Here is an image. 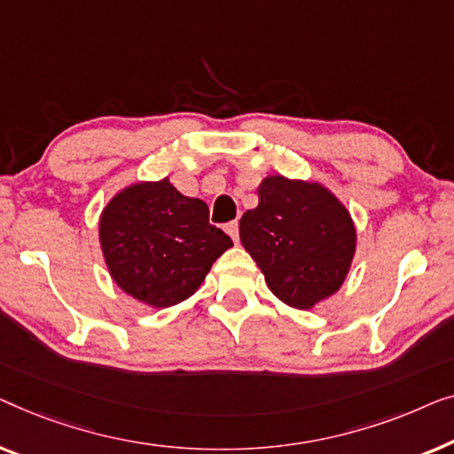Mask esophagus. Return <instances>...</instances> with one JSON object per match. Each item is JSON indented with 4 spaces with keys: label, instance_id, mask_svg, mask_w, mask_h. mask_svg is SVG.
Listing matches in <instances>:
<instances>
[{
    "label": "esophagus",
    "instance_id": "esophagus-1",
    "mask_svg": "<svg viewBox=\"0 0 454 454\" xmlns=\"http://www.w3.org/2000/svg\"><path fill=\"white\" fill-rule=\"evenodd\" d=\"M226 232L230 234V239H232L234 242H239V222H228Z\"/></svg>",
    "mask_w": 454,
    "mask_h": 454
}]
</instances>
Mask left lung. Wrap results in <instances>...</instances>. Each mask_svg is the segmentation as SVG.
Returning a JSON list of instances; mask_svg holds the SVG:
<instances>
[{"instance_id":"8db88e82","label":"left lung","mask_w":454,"mask_h":454,"mask_svg":"<svg viewBox=\"0 0 454 454\" xmlns=\"http://www.w3.org/2000/svg\"><path fill=\"white\" fill-rule=\"evenodd\" d=\"M240 242L270 290L306 310L340 290L356 253V228L321 184L267 176L259 206L240 218Z\"/></svg>"}]
</instances>
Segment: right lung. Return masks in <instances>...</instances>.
Listing matches in <instances>:
<instances>
[{"label":"right lung","mask_w":454,"mask_h":454,"mask_svg":"<svg viewBox=\"0 0 454 454\" xmlns=\"http://www.w3.org/2000/svg\"><path fill=\"white\" fill-rule=\"evenodd\" d=\"M100 245L121 290L166 309L200 288L232 240L209 224L206 201L168 183H137L121 191L100 215Z\"/></svg>","instance_id":"add662e5"}]
</instances>
